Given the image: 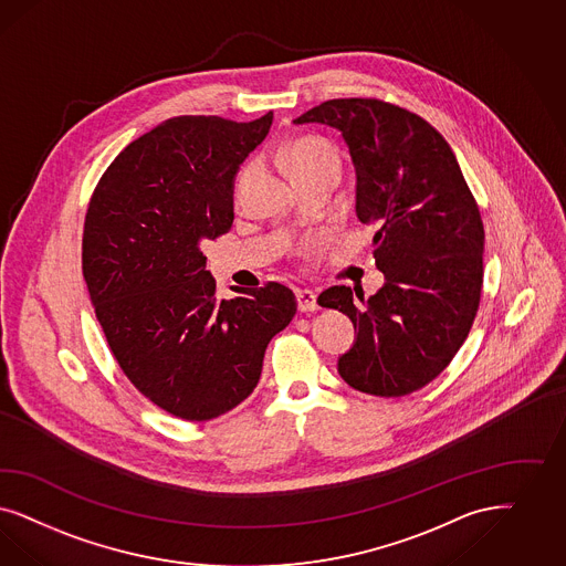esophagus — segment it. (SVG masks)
<instances>
[{
	"instance_id": "1",
	"label": "esophagus",
	"mask_w": 566,
	"mask_h": 566,
	"mask_svg": "<svg viewBox=\"0 0 566 566\" xmlns=\"http://www.w3.org/2000/svg\"><path fill=\"white\" fill-rule=\"evenodd\" d=\"M296 303L301 312H315L317 310V294L310 291V289H301L296 291Z\"/></svg>"
}]
</instances>
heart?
<instances>
[{
  "mask_svg": "<svg viewBox=\"0 0 566 566\" xmlns=\"http://www.w3.org/2000/svg\"><path fill=\"white\" fill-rule=\"evenodd\" d=\"M280 160L291 169L294 177L307 176L322 169H338V156L332 150L331 144L319 137H296L277 148ZM251 167H247L240 181L249 176Z\"/></svg>",
  "mask_w": 566,
  "mask_h": 566,
  "instance_id": "b5f03b06",
  "label": "heart"
}]
</instances>
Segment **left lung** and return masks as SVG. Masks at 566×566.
Listing matches in <instances>:
<instances>
[{"instance_id": "left-lung-1", "label": "left lung", "mask_w": 566, "mask_h": 566, "mask_svg": "<svg viewBox=\"0 0 566 566\" xmlns=\"http://www.w3.org/2000/svg\"><path fill=\"white\" fill-rule=\"evenodd\" d=\"M294 123L336 127L355 167V211L376 226L385 286L370 298L349 286L317 296L352 317L357 340L338 359L355 390L403 397L446 370L467 340L483 289L485 230L479 205L441 136L424 118L378 98H338Z\"/></svg>"}]
</instances>
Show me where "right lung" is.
<instances>
[{
  "instance_id": "right-lung-1",
  "label": "right lung",
  "mask_w": 566,
  "mask_h": 566,
  "mask_svg": "<svg viewBox=\"0 0 566 566\" xmlns=\"http://www.w3.org/2000/svg\"><path fill=\"white\" fill-rule=\"evenodd\" d=\"M272 120L169 118L108 165L85 213L83 277L108 347L132 385L181 420L242 403L296 313L280 282L219 301L200 249L230 232L238 167Z\"/></svg>"
}]
</instances>
